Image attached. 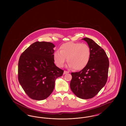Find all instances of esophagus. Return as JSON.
I'll list each match as a JSON object with an SVG mask.
<instances>
[{"instance_id":"esophagus-1","label":"esophagus","mask_w":126,"mask_h":126,"mask_svg":"<svg viewBox=\"0 0 126 126\" xmlns=\"http://www.w3.org/2000/svg\"><path fill=\"white\" fill-rule=\"evenodd\" d=\"M69 72L68 71H66V70H65L64 71V74H67V73H68Z\"/></svg>"}]
</instances>
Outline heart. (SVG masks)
Returning a JSON list of instances; mask_svg holds the SVG:
<instances>
[{
	"instance_id": "1",
	"label": "heart",
	"mask_w": 126,
	"mask_h": 126,
	"mask_svg": "<svg viewBox=\"0 0 126 126\" xmlns=\"http://www.w3.org/2000/svg\"><path fill=\"white\" fill-rule=\"evenodd\" d=\"M91 55V49L87 44L69 42L62 44L60 51L57 50L54 52L53 60L57 66L61 67L67 58L68 66L78 70L88 64Z\"/></svg>"
}]
</instances>
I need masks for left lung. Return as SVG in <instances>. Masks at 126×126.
Returning a JSON list of instances; mask_svg holds the SVG:
<instances>
[{"label": "left lung", "instance_id": "1", "mask_svg": "<svg viewBox=\"0 0 126 126\" xmlns=\"http://www.w3.org/2000/svg\"><path fill=\"white\" fill-rule=\"evenodd\" d=\"M82 39L91 49L90 60L82 70L71 73L70 87L78 98L88 99L97 94L106 83L109 61L104 50L93 40L87 37Z\"/></svg>", "mask_w": 126, "mask_h": 126}]
</instances>
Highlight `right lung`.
Returning <instances> with one entry per match:
<instances>
[{
    "label": "right lung",
    "instance_id": "add662e5",
    "mask_svg": "<svg viewBox=\"0 0 126 126\" xmlns=\"http://www.w3.org/2000/svg\"><path fill=\"white\" fill-rule=\"evenodd\" d=\"M55 45L46 42H36L21 55L18 79L26 94L33 100H43L50 95L56 78L64 71L55 65Z\"/></svg>",
    "mask_w": 126,
    "mask_h": 126
}]
</instances>
